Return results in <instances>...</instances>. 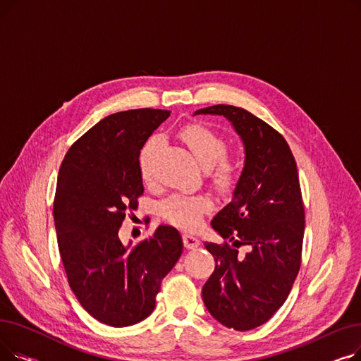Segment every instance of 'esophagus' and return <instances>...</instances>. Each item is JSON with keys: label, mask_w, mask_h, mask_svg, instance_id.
Listing matches in <instances>:
<instances>
[{"label": "esophagus", "mask_w": 361, "mask_h": 361, "mask_svg": "<svg viewBox=\"0 0 361 361\" xmlns=\"http://www.w3.org/2000/svg\"><path fill=\"white\" fill-rule=\"evenodd\" d=\"M183 241H184L185 249H196L197 245L200 244V240L193 234H184Z\"/></svg>", "instance_id": "esophagus-1"}]
</instances>
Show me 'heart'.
<instances>
[{
	"mask_svg": "<svg viewBox=\"0 0 361 361\" xmlns=\"http://www.w3.org/2000/svg\"><path fill=\"white\" fill-rule=\"evenodd\" d=\"M181 137L190 147L195 158L203 168H211L215 183L230 187L237 178V165L226 158V142L211 128L203 126H188L181 131ZM159 139L152 137L142 149L139 165L143 180L152 178V158L158 149ZM212 207V199L207 195H173L161 203V215L168 222L181 228L193 230L200 224L202 216Z\"/></svg>",
	"mask_w": 361,
	"mask_h": 361,
	"instance_id": "1",
	"label": "heart"
}]
</instances>
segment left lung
Here are the masks:
<instances>
[{
  "label": "left lung",
  "instance_id": "left-lung-1",
  "mask_svg": "<svg viewBox=\"0 0 361 361\" xmlns=\"http://www.w3.org/2000/svg\"><path fill=\"white\" fill-rule=\"evenodd\" d=\"M197 114L228 120L244 145V168L233 200L212 228L233 243H204L215 271L202 288L206 309L226 328L250 331L268 322L287 300L301 264L305 204L297 164L282 135L252 112L214 105ZM247 245L250 252L238 253Z\"/></svg>",
  "mask_w": 361,
  "mask_h": 361
}]
</instances>
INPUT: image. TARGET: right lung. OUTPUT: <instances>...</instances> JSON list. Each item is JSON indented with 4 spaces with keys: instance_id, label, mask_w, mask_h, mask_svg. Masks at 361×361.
I'll return each instance as SVG.
<instances>
[{
    "instance_id": "1",
    "label": "right lung",
    "mask_w": 361,
    "mask_h": 361,
    "mask_svg": "<svg viewBox=\"0 0 361 361\" xmlns=\"http://www.w3.org/2000/svg\"><path fill=\"white\" fill-rule=\"evenodd\" d=\"M168 117L152 108L111 114L71 145L60 166L54 222L68 286L109 326L135 325L154 312L161 282L183 253L169 225L136 245L118 237L143 195L140 149Z\"/></svg>"
}]
</instances>
